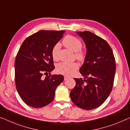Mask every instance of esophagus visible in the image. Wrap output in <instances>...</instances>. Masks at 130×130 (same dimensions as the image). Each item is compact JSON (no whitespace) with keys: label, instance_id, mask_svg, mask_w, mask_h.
Here are the masks:
<instances>
[{"label":"esophagus","instance_id":"esophagus-1","mask_svg":"<svg viewBox=\"0 0 130 130\" xmlns=\"http://www.w3.org/2000/svg\"><path fill=\"white\" fill-rule=\"evenodd\" d=\"M69 78V77L67 76H64V80H68V79Z\"/></svg>","mask_w":130,"mask_h":130}]
</instances>
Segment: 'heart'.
<instances>
[{
    "instance_id": "heart-1",
    "label": "heart",
    "mask_w": 130,
    "mask_h": 130,
    "mask_svg": "<svg viewBox=\"0 0 130 130\" xmlns=\"http://www.w3.org/2000/svg\"><path fill=\"white\" fill-rule=\"evenodd\" d=\"M62 43L65 47L75 53V57L79 61H83L85 58V54L81 50L82 44L79 39L72 36H67L63 40ZM60 48L59 43L56 44L52 50V57L54 60L58 58V52ZM78 68L77 63L61 62L57 66V71L58 73L65 75H71Z\"/></svg>"
}]
</instances>
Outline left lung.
I'll return each instance as SVG.
<instances>
[{
  "instance_id": "1",
  "label": "left lung",
  "mask_w": 130,
  "mask_h": 130,
  "mask_svg": "<svg viewBox=\"0 0 130 130\" xmlns=\"http://www.w3.org/2000/svg\"><path fill=\"white\" fill-rule=\"evenodd\" d=\"M84 40L86 57L80 73L85 79L74 78L76 85L70 97L75 105L85 110L99 107L107 99L113 86L116 62L106 40L88 31L76 32Z\"/></svg>"
}]
</instances>
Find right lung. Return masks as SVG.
<instances>
[{
  "label": "right lung",
  "instance_id": "right-lung-1",
  "mask_svg": "<svg viewBox=\"0 0 130 130\" xmlns=\"http://www.w3.org/2000/svg\"><path fill=\"white\" fill-rule=\"evenodd\" d=\"M65 31L41 30L24 41L15 58V82L25 103L40 108L53 101L57 87L63 81L62 75H47L53 71L52 50Z\"/></svg>",
  "mask_w": 130,
  "mask_h": 130
}]
</instances>
